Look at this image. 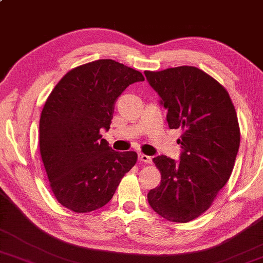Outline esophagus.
I'll return each mask as SVG.
<instances>
[{"mask_svg":"<svg viewBox=\"0 0 263 263\" xmlns=\"http://www.w3.org/2000/svg\"><path fill=\"white\" fill-rule=\"evenodd\" d=\"M138 160H139L140 162H144V163H152V157L148 155H145V154H141V153L138 155Z\"/></svg>","mask_w":263,"mask_h":263,"instance_id":"34e87169","label":"esophagus"}]
</instances>
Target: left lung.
I'll return each mask as SVG.
<instances>
[{
  "label": "left lung",
  "instance_id": "obj_1",
  "mask_svg": "<svg viewBox=\"0 0 263 263\" xmlns=\"http://www.w3.org/2000/svg\"><path fill=\"white\" fill-rule=\"evenodd\" d=\"M145 76L166 109L169 127L183 130L179 161L153 159L161 184L148 192V203L168 221L190 222L212 206L230 178L240 144L237 114L226 88L194 66Z\"/></svg>",
  "mask_w": 263,
  "mask_h": 263
}]
</instances>
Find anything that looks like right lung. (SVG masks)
<instances>
[{
  "instance_id": "add662e5",
  "label": "right lung",
  "mask_w": 263,
  "mask_h": 263,
  "mask_svg": "<svg viewBox=\"0 0 263 263\" xmlns=\"http://www.w3.org/2000/svg\"><path fill=\"white\" fill-rule=\"evenodd\" d=\"M142 73L114 60H99L69 71L42 109L40 153L55 198L74 213H89L110 201L136 152H116L100 132L110 128L114 103Z\"/></svg>"
}]
</instances>
